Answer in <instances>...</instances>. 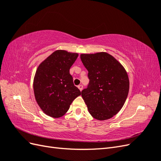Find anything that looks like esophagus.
I'll return each mask as SVG.
<instances>
[{"label": "esophagus", "mask_w": 161, "mask_h": 161, "mask_svg": "<svg viewBox=\"0 0 161 161\" xmlns=\"http://www.w3.org/2000/svg\"><path fill=\"white\" fill-rule=\"evenodd\" d=\"M78 88H79V90L81 91L82 90V89H83V86H82V85H80L78 86Z\"/></svg>", "instance_id": "esophagus-1"}]
</instances>
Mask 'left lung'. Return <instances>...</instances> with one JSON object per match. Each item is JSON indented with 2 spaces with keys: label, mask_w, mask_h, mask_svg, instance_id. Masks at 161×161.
I'll use <instances>...</instances> for the list:
<instances>
[{
  "label": "left lung",
  "mask_w": 161,
  "mask_h": 161,
  "mask_svg": "<svg viewBox=\"0 0 161 161\" xmlns=\"http://www.w3.org/2000/svg\"><path fill=\"white\" fill-rule=\"evenodd\" d=\"M88 70L89 83L81 91L90 114L98 120L112 118L122 108L127 99L130 82L124 68L106 52L81 54Z\"/></svg>",
  "instance_id": "left-lung-1"
}]
</instances>
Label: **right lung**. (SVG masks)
<instances>
[{"label": "right lung", "mask_w": 161, "mask_h": 161, "mask_svg": "<svg viewBox=\"0 0 161 161\" xmlns=\"http://www.w3.org/2000/svg\"><path fill=\"white\" fill-rule=\"evenodd\" d=\"M78 56L76 53L57 50L37 68L33 80L34 94L37 104L47 115H64L72 102L80 95L70 74Z\"/></svg>", "instance_id": "add662e5"}]
</instances>
